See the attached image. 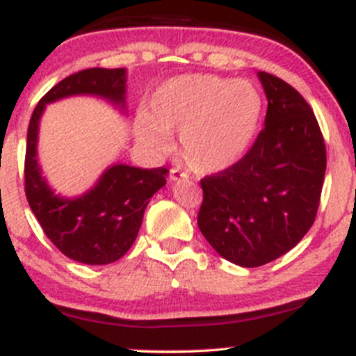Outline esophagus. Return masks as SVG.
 Wrapping results in <instances>:
<instances>
[{"instance_id":"1","label":"esophagus","mask_w":356,"mask_h":356,"mask_svg":"<svg viewBox=\"0 0 356 356\" xmlns=\"http://www.w3.org/2000/svg\"><path fill=\"white\" fill-rule=\"evenodd\" d=\"M169 177H170V181H172V182H177V181H181V179L186 177V174H182L179 169H170Z\"/></svg>"}]
</instances>
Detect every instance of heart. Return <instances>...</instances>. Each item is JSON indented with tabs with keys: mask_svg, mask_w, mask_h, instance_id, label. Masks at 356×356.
Instances as JSON below:
<instances>
[{
	"mask_svg": "<svg viewBox=\"0 0 356 356\" xmlns=\"http://www.w3.org/2000/svg\"><path fill=\"white\" fill-rule=\"evenodd\" d=\"M263 117V97L251 81L182 75L154 92L149 113L137 117L140 140L157 152L172 145L194 172L222 170L246 152Z\"/></svg>",
	"mask_w": 356,
	"mask_h": 356,
	"instance_id": "b5f03b06",
	"label": "heart"
}]
</instances>
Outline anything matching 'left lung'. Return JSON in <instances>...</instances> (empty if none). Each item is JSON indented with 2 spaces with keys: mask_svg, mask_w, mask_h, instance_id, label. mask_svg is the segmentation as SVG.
<instances>
[{
  "mask_svg": "<svg viewBox=\"0 0 356 356\" xmlns=\"http://www.w3.org/2000/svg\"><path fill=\"white\" fill-rule=\"evenodd\" d=\"M268 99L264 129L243 159L201 179L197 226L224 259L244 268L271 263L313 226L326 147L312 107L271 73H257Z\"/></svg>",
  "mask_w": 356,
  "mask_h": 356,
  "instance_id": "left-lung-1",
  "label": "left lung"
}]
</instances>
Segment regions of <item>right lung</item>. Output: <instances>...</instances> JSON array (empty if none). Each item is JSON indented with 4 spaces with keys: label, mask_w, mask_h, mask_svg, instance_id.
<instances>
[{
    "label": "right lung",
    "mask_w": 356,
    "mask_h": 356,
    "mask_svg": "<svg viewBox=\"0 0 356 356\" xmlns=\"http://www.w3.org/2000/svg\"><path fill=\"white\" fill-rule=\"evenodd\" d=\"M125 68H87L44 93L30 118L24 157V192L47 238L65 256L83 264H110L129 251L149 199L165 186V167L110 165L79 197H61L48 186L36 161L38 124L47 104L72 95H95L125 110Z\"/></svg>",
    "instance_id": "obj_1"
}]
</instances>
